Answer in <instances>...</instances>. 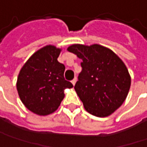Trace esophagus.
Listing matches in <instances>:
<instances>
[{
  "instance_id": "esophagus-1",
  "label": "esophagus",
  "mask_w": 147,
  "mask_h": 147,
  "mask_svg": "<svg viewBox=\"0 0 147 147\" xmlns=\"http://www.w3.org/2000/svg\"><path fill=\"white\" fill-rule=\"evenodd\" d=\"M76 82H77V78L75 77L74 79H73V80H72V84H73L74 85V84H76Z\"/></svg>"
}]
</instances>
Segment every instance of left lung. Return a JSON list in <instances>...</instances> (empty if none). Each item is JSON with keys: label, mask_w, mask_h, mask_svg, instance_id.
<instances>
[{"label": "left lung", "mask_w": 147, "mask_h": 147, "mask_svg": "<svg viewBox=\"0 0 147 147\" xmlns=\"http://www.w3.org/2000/svg\"><path fill=\"white\" fill-rule=\"evenodd\" d=\"M68 51L83 60L74 89L84 109L105 117L121 107L131 87V76L121 58L99 44H74Z\"/></svg>", "instance_id": "obj_1"}]
</instances>
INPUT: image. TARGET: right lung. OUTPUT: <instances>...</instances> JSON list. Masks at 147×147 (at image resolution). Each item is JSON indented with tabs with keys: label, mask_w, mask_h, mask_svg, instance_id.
<instances>
[{
	"label": "right lung",
	"mask_w": 147,
	"mask_h": 147,
	"mask_svg": "<svg viewBox=\"0 0 147 147\" xmlns=\"http://www.w3.org/2000/svg\"><path fill=\"white\" fill-rule=\"evenodd\" d=\"M61 49L47 45L34 53L22 68L16 89L23 105L32 112L47 115L57 110L64 89L73 88L64 79L65 66L58 58Z\"/></svg>",
	"instance_id": "1"
}]
</instances>
